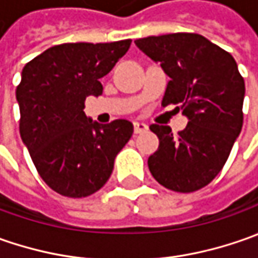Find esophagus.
Returning a JSON list of instances; mask_svg holds the SVG:
<instances>
[{
  "label": "esophagus",
  "mask_w": 258,
  "mask_h": 258,
  "mask_svg": "<svg viewBox=\"0 0 258 258\" xmlns=\"http://www.w3.org/2000/svg\"><path fill=\"white\" fill-rule=\"evenodd\" d=\"M135 134H144L148 131V124L142 123V122H135L134 123Z\"/></svg>",
  "instance_id": "1"
}]
</instances>
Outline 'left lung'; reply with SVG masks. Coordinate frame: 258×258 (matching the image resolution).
I'll return each mask as SVG.
<instances>
[{"label": "left lung", "instance_id": "obj_1", "mask_svg": "<svg viewBox=\"0 0 258 258\" xmlns=\"http://www.w3.org/2000/svg\"><path fill=\"white\" fill-rule=\"evenodd\" d=\"M169 77L162 104H179L186 127L151 124L159 139L148 166L155 179L176 192H194L223 169L243 127L245 86L230 53L194 33L152 35L135 41ZM178 109V106H176Z\"/></svg>", "mask_w": 258, "mask_h": 258}]
</instances>
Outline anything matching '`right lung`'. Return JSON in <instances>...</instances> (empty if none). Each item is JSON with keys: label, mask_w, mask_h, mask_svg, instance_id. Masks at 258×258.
Wrapping results in <instances>:
<instances>
[{"label": "right lung", "mask_w": 258, "mask_h": 258, "mask_svg": "<svg viewBox=\"0 0 258 258\" xmlns=\"http://www.w3.org/2000/svg\"><path fill=\"white\" fill-rule=\"evenodd\" d=\"M132 40L66 43L47 48L23 69L15 90L20 135L40 176L53 191L83 198L99 191L113 171L116 155L134 124H100L85 114L87 96H100L106 76Z\"/></svg>", "instance_id": "obj_1"}]
</instances>
